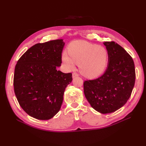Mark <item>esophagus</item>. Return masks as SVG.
I'll use <instances>...</instances> for the list:
<instances>
[{
  "instance_id": "34e87169",
  "label": "esophagus",
  "mask_w": 146,
  "mask_h": 146,
  "mask_svg": "<svg viewBox=\"0 0 146 146\" xmlns=\"http://www.w3.org/2000/svg\"><path fill=\"white\" fill-rule=\"evenodd\" d=\"M77 76H78V74L77 72H73L72 73V77L73 78L76 77H77Z\"/></svg>"
}]
</instances>
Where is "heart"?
Listing matches in <instances>:
<instances>
[{"label": "heart", "mask_w": 146, "mask_h": 146, "mask_svg": "<svg viewBox=\"0 0 146 146\" xmlns=\"http://www.w3.org/2000/svg\"><path fill=\"white\" fill-rule=\"evenodd\" d=\"M62 59L67 67L72 69L78 64L80 72L88 78H96L102 74L108 61V52L102 46L83 41L72 42L68 54L64 52Z\"/></svg>", "instance_id": "b5f03b06"}]
</instances>
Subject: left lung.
<instances>
[{"mask_svg": "<svg viewBox=\"0 0 146 146\" xmlns=\"http://www.w3.org/2000/svg\"><path fill=\"white\" fill-rule=\"evenodd\" d=\"M108 52V64L105 73L83 83L84 93L96 111L107 114L116 111L129 99L135 82L133 58L114 41L104 42Z\"/></svg>", "mask_w": 146, "mask_h": 146, "instance_id": "1", "label": "left lung"}]
</instances>
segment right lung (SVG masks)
Returning a JSON list of instances; mask_svg holds the SVG:
<instances>
[{
  "label": "right lung",
  "mask_w": 146,
  "mask_h": 146,
  "mask_svg": "<svg viewBox=\"0 0 146 146\" xmlns=\"http://www.w3.org/2000/svg\"><path fill=\"white\" fill-rule=\"evenodd\" d=\"M64 43L56 39L38 43L21 56L15 66L13 85L17 101L29 116L48 120L61 108L71 73L57 70Z\"/></svg>",
  "instance_id": "right-lung-1"
}]
</instances>
